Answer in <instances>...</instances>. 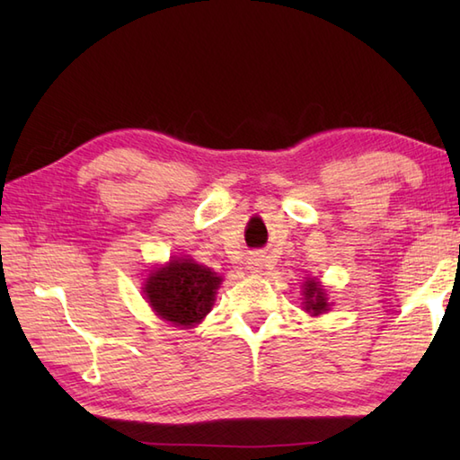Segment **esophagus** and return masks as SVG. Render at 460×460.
Wrapping results in <instances>:
<instances>
[{"mask_svg":"<svg viewBox=\"0 0 460 460\" xmlns=\"http://www.w3.org/2000/svg\"><path fill=\"white\" fill-rule=\"evenodd\" d=\"M262 265H265V262H262L261 257H251V259H249V269H251L252 272H261Z\"/></svg>","mask_w":460,"mask_h":460,"instance_id":"obj_1","label":"esophagus"}]
</instances>
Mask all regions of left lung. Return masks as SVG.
Masks as SVG:
<instances>
[{"label":"left lung","mask_w":460,"mask_h":460,"mask_svg":"<svg viewBox=\"0 0 460 460\" xmlns=\"http://www.w3.org/2000/svg\"><path fill=\"white\" fill-rule=\"evenodd\" d=\"M305 308L308 312H312V314H322V312L328 310V300L324 296V292H322L320 285L314 280H308L306 282V288H305Z\"/></svg>","instance_id":"left-lung-1"}]
</instances>
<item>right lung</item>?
Instances as JSON below:
<instances>
[{
	"label": "right lung",
	"instance_id": "obj_1",
	"mask_svg": "<svg viewBox=\"0 0 460 460\" xmlns=\"http://www.w3.org/2000/svg\"><path fill=\"white\" fill-rule=\"evenodd\" d=\"M221 277L190 259L172 261L146 280V298L162 318L175 326H193L213 306Z\"/></svg>",
	"mask_w": 460,
	"mask_h": 460
}]
</instances>
